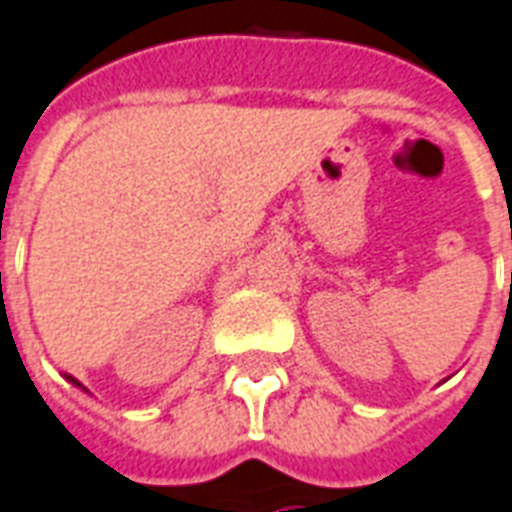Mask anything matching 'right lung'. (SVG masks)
<instances>
[{
    "label": "right lung",
    "instance_id": "1",
    "mask_svg": "<svg viewBox=\"0 0 512 512\" xmlns=\"http://www.w3.org/2000/svg\"><path fill=\"white\" fill-rule=\"evenodd\" d=\"M65 380H71V383H74V386H79V389H85V386H82V383H79V380H76L74 375H65Z\"/></svg>",
    "mask_w": 512,
    "mask_h": 512
}]
</instances>
